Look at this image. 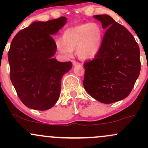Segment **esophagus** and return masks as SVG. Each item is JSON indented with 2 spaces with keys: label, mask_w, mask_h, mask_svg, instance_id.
I'll return each mask as SVG.
<instances>
[{
  "label": "esophagus",
  "mask_w": 148,
  "mask_h": 148,
  "mask_svg": "<svg viewBox=\"0 0 148 148\" xmlns=\"http://www.w3.org/2000/svg\"><path fill=\"white\" fill-rule=\"evenodd\" d=\"M72 63H73V65H74V66L79 65V64H80V62H76V60H73V61H72Z\"/></svg>",
  "instance_id": "esophagus-1"
}]
</instances>
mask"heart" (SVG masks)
Segmentation results:
<instances>
[{
    "label": "heart",
    "instance_id": "obj_1",
    "mask_svg": "<svg viewBox=\"0 0 148 148\" xmlns=\"http://www.w3.org/2000/svg\"><path fill=\"white\" fill-rule=\"evenodd\" d=\"M103 37L102 28L96 23H84L64 31L62 40L56 45L58 51L65 57L72 56L73 49L81 59L95 56L101 49Z\"/></svg>",
    "mask_w": 148,
    "mask_h": 148
}]
</instances>
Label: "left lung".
Masks as SVG:
<instances>
[{"mask_svg":"<svg viewBox=\"0 0 148 148\" xmlns=\"http://www.w3.org/2000/svg\"><path fill=\"white\" fill-rule=\"evenodd\" d=\"M94 18L106 31L99 51L84 64V86L100 102L114 103L126 98L133 89L140 71V49L130 32L111 16Z\"/></svg>","mask_w":148,"mask_h":148,"instance_id":"obj_1","label":"left lung"}]
</instances>
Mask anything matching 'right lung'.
Masks as SVG:
<instances>
[{
  "mask_svg": "<svg viewBox=\"0 0 148 148\" xmlns=\"http://www.w3.org/2000/svg\"><path fill=\"white\" fill-rule=\"evenodd\" d=\"M64 16L35 21L12 41L8 52L10 79L22 103L32 109L45 111L59 99L62 76L72 67L53 56L56 45L51 35L65 24Z\"/></svg>",
  "mask_w": 148,
  "mask_h": 148,
  "instance_id": "obj_1",
  "label": "right lung"
}]
</instances>
